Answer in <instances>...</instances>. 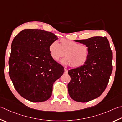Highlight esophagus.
<instances>
[{"label":"esophagus","mask_w":122,"mask_h":122,"mask_svg":"<svg viewBox=\"0 0 122 122\" xmlns=\"http://www.w3.org/2000/svg\"><path fill=\"white\" fill-rule=\"evenodd\" d=\"M68 72V70L66 69H65V74H67Z\"/></svg>","instance_id":"1"}]
</instances>
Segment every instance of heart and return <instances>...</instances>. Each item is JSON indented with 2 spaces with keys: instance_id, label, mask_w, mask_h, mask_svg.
Masks as SVG:
<instances>
[{
  "instance_id": "1",
  "label": "heart",
  "mask_w": 122,
  "mask_h": 122,
  "mask_svg": "<svg viewBox=\"0 0 122 122\" xmlns=\"http://www.w3.org/2000/svg\"><path fill=\"white\" fill-rule=\"evenodd\" d=\"M51 56L55 61L65 55L62 62L71 68H77L84 65L89 57V49L87 46L66 39H61L60 44L53 41L49 46Z\"/></svg>"
}]
</instances>
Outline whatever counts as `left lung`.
I'll list each match as a JSON object with an SVG mask.
<instances>
[{"label": "left lung", "mask_w": 122, "mask_h": 122, "mask_svg": "<svg viewBox=\"0 0 122 122\" xmlns=\"http://www.w3.org/2000/svg\"><path fill=\"white\" fill-rule=\"evenodd\" d=\"M89 49V57L81 67L68 71V93L74 100L86 102L100 96L109 82L112 70V52L106 37L76 40Z\"/></svg>", "instance_id": "8db88e82"}]
</instances>
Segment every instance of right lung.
I'll return each instance as SVG.
<instances>
[{"label":"right lung","mask_w":122,"mask_h":122,"mask_svg":"<svg viewBox=\"0 0 122 122\" xmlns=\"http://www.w3.org/2000/svg\"><path fill=\"white\" fill-rule=\"evenodd\" d=\"M58 39L53 33L24 29L12 41L9 58V75L15 90L28 100H47L53 84L65 71L49 52L50 44Z\"/></svg>","instance_id":"1"}]
</instances>
